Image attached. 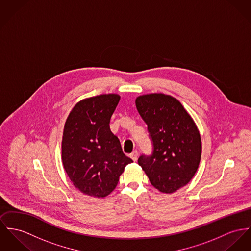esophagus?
<instances>
[{
  "instance_id": "34e87169",
  "label": "esophagus",
  "mask_w": 251,
  "mask_h": 251,
  "mask_svg": "<svg viewBox=\"0 0 251 251\" xmlns=\"http://www.w3.org/2000/svg\"><path fill=\"white\" fill-rule=\"evenodd\" d=\"M130 156H131V158H132L134 161H136L137 156H138V153H137V151H134L132 154H130Z\"/></svg>"
}]
</instances>
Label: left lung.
I'll use <instances>...</instances> for the list:
<instances>
[{
  "label": "left lung",
  "instance_id": "1",
  "mask_svg": "<svg viewBox=\"0 0 251 251\" xmlns=\"http://www.w3.org/2000/svg\"><path fill=\"white\" fill-rule=\"evenodd\" d=\"M135 106L153 140L151 156L141 155L138 164L151 184L162 193L185 186L199 168L201 140L192 116L175 97L148 94L136 97Z\"/></svg>",
  "mask_w": 251,
  "mask_h": 251
}]
</instances>
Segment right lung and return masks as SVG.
Here are the masks:
<instances>
[{
  "instance_id": "obj_1",
  "label": "right lung",
  "mask_w": 251,
  "mask_h": 251,
  "mask_svg": "<svg viewBox=\"0 0 251 251\" xmlns=\"http://www.w3.org/2000/svg\"><path fill=\"white\" fill-rule=\"evenodd\" d=\"M120 96L100 95L80 100L68 116L62 137V162L75 187L94 198L112 193L126 165L110 120Z\"/></svg>"
}]
</instances>
